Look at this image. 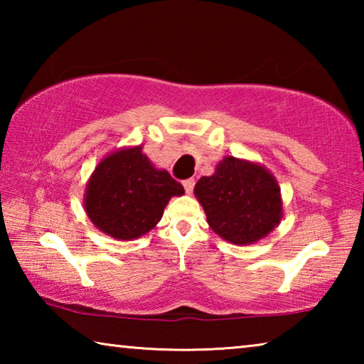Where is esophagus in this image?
Listing matches in <instances>:
<instances>
[{
  "instance_id": "esophagus-1",
  "label": "esophagus",
  "mask_w": 364,
  "mask_h": 364,
  "mask_svg": "<svg viewBox=\"0 0 364 364\" xmlns=\"http://www.w3.org/2000/svg\"><path fill=\"white\" fill-rule=\"evenodd\" d=\"M194 184H196V181L193 180V178H188V180H184V181H183L184 191H186L188 194H191V193H193V189H194Z\"/></svg>"
}]
</instances>
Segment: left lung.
I'll return each mask as SVG.
<instances>
[{
    "label": "left lung",
    "instance_id": "8db88e82",
    "mask_svg": "<svg viewBox=\"0 0 364 364\" xmlns=\"http://www.w3.org/2000/svg\"><path fill=\"white\" fill-rule=\"evenodd\" d=\"M194 194L212 230L245 245L267 236L281 221L279 186L260 165L225 157L212 176H202Z\"/></svg>",
    "mask_w": 364,
    "mask_h": 364
}]
</instances>
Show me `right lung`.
I'll return each instance as SVG.
<instances>
[{
  "instance_id": "right-lung-1",
  "label": "right lung",
  "mask_w": 364,
  "mask_h": 364,
  "mask_svg": "<svg viewBox=\"0 0 364 364\" xmlns=\"http://www.w3.org/2000/svg\"><path fill=\"white\" fill-rule=\"evenodd\" d=\"M183 194L181 183L154 167L138 146L97 165L86 186L85 210L102 232L128 241L151 231L171 197Z\"/></svg>"
}]
</instances>
